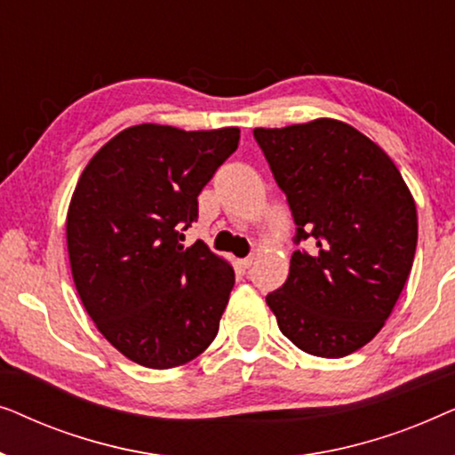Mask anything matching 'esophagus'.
<instances>
[{
  "instance_id": "obj_1",
  "label": "esophagus",
  "mask_w": 455,
  "mask_h": 455,
  "mask_svg": "<svg viewBox=\"0 0 455 455\" xmlns=\"http://www.w3.org/2000/svg\"><path fill=\"white\" fill-rule=\"evenodd\" d=\"M252 260H254V257H246V259H242V260H238V263L242 265V269H248V267L252 265Z\"/></svg>"
}]
</instances>
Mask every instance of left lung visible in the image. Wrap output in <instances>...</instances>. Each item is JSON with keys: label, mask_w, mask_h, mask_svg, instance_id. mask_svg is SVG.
I'll return each mask as SVG.
<instances>
[{"label": "left lung", "mask_w": 455, "mask_h": 455, "mask_svg": "<svg viewBox=\"0 0 455 455\" xmlns=\"http://www.w3.org/2000/svg\"><path fill=\"white\" fill-rule=\"evenodd\" d=\"M296 221L290 275L267 296L282 333L302 352L341 358L381 331L410 275L419 217L389 155L350 124L316 117L254 128Z\"/></svg>", "instance_id": "left-lung-1"}]
</instances>
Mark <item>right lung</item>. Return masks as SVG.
Segmentation results:
<instances>
[{"instance_id": "add662e5", "label": "right lung", "mask_w": 455, "mask_h": 455, "mask_svg": "<svg viewBox=\"0 0 455 455\" xmlns=\"http://www.w3.org/2000/svg\"><path fill=\"white\" fill-rule=\"evenodd\" d=\"M240 128L139 124L99 148L66 215L74 285L105 339L147 369L190 363L215 339L234 269L204 242L182 244L204 184Z\"/></svg>"}]
</instances>
